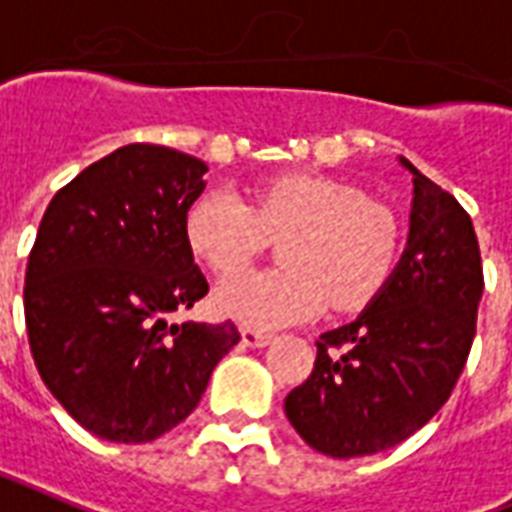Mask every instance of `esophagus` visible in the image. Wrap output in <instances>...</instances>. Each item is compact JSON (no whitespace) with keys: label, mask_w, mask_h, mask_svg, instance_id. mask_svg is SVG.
<instances>
[{"label":"esophagus","mask_w":512,"mask_h":512,"mask_svg":"<svg viewBox=\"0 0 512 512\" xmlns=\"http://www.w3.org/2000/svg\"><path fill=\"white\" fill-rule=\"evenodd\" d=\"M241 343L249 349H263L271 343V335L260 333V330H241Z\"/></svg>","instance_id":"obj_1"}]
</instances>
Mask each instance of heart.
Returning a JSON list of instances; mask_svg holds the SVG:
<instances>
[{
	"instance_id": "heart-1",
	"label": "heart",
	"mask_w": 512,
	"mask_h": 512,
	"mask_svg": "<svg viewBox=\"0 0 512 512\" xmlns=\"http://www.w3.org/2000/svg\"><path fill=\"white\" fill-rule=\"evenodd\" d=\"M282 271L236 276L217 290L214 306L255 330L317 317L327 306L357 311L392 279L400 228L386 206L360 187L319 174H284L252 190V204L209 190L187 212L185 236L214 273L244 271L279 241Z\"/></svg>"
}]
</instances>
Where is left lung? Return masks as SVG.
Returning <instances> with one entry per match:
<instances>
[{"label":"left lung","instance_id":"obj_1","mask_svg":"<svg viewBox=\"0 0 512 512\" xmlns=\"http://www.w3.org/2000/svg\"><path fill=\"white\" fill-rule=\"evenodd\" d=\"M413 174L408 249L360 319L317 341L311 376L284 411L308 446L335 459L403 443L446 405L475 338L481 249L454 195Z\"/></svg>","mask_w":512,"mask_h":512}]
</instances>
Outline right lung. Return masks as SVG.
Masks as SVG:
<instances>
[{"label":"right lung","mask_w":512,"mask_h":512,"mask_svg":"<svg viewBox=\"0 0 512 512\" xmlns=\"http://www.w3.org/2000/svg\"><path fill=\"white\" fill-rule=\"evenodd\" d=\"M206 163L163 144H126L53 195L29 252L23 311L34 365L88 432L150 443L185 421L233 322L169 325L209 292L185 220Z\"/></svg>","instance_id":"right-lung-1"}]
</instances>
